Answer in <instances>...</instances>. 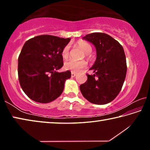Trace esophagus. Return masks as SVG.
Returning <instances> with one entry per match:
<instances>
[{
	"instance_id": "1",
	"label": "esophagus",
	"mask_w": 150,
	"mask_h": 150,
	"mask_svg": "<svg viewBox=\"0 0 150 150\" xmlns=\"http://www.w3.org/2000/svg\"><path fill=\"white\" fill-rule=\"evenodd\" d=\"M76 75V73H74V72H71V77H75Z\"/></svg>"
}]
</instances>
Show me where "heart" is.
<instances>
[{
  "label": "heart",
  "instance_id": "obj_1",
  "mask_svg": "<svg viewBox=\"0 0 150 150\" xmlns=\"http://www.w3.org/2000/svg\"><path fill=\"white\" fill-rule=\"evenodd\" d=\"M77 44L79 47L83 52H84L86 55L88 56L90 52L92 51V47L91 45L88 44V43L86 42L85 41H78ZM69 45L67 44L63 48L62 51V56L63 59H67L69 57ZM87 65V63L85 60H81V61H75V60H69L65 63V68L67 70L71 71L72 72H79L80 71L81 69L85 68Z\"/></svg>",
  "mask_w": 150,
  "mask_h": 150
}]
</instances>
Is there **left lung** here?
<instances>
[{
    "label": "left lung",
    "instance_id": "8db88e82",
    "mask_svg": "<svg viewBox=\"0 0 150 150\" xmlns=\"http://www.w3.org/2000/svg\"><path fill=\"white\" fill-rule=\"evenodd\" d=\"M83 38L95 45L96 59L90 69L95 73L87 74V81L80 85L81 92L90 103L105 105L117 96L125 80L127 65L124 49L105 33H91Z\"/></svg>",
    "mask_w": 150,
    "mask_h": 150
}]
</instances>
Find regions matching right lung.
Masks as SVG:
<instances>
[{
  "label": "right lung",
  "instance_id": "right-lung-1",
  "mask_svg": "<svg viewBox=\"0 0 150 150\" xmlns=\"http://www.w3.org/2000/svg\"><path fill=\"white\" fill-rule=\"evenodd\" d=\"M71 38L38 35L25 43L18 57L20 86L30 99L47 103L62 95L71 71L57 72L63 65L62 51Z\"/></svg>",
  "mask_w": 150,
  "mask_h": 150
}]
</instances>
